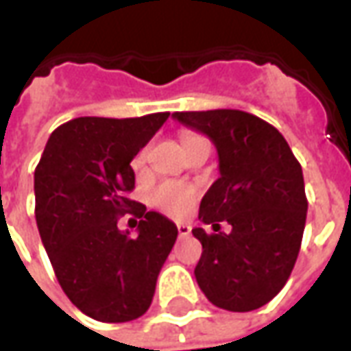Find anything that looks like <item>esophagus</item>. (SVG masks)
Segmentation results:
<instances>
[{
	"label": "esophagus",
	"instance_id": "obj_1",
	"mask_svg": "<svg viewBox=\"0 0 351 351\" xmlns=\"http://www.w3.org/2000/svg\"><path fill=\"white\" fill-rule=\"evenodd\" d=\"M178 235L180 237H190L191 235V228L188 223H178Z\"/></svg>",
	"mask_w": 351,
	"mask_h": 351
}]
</instances>
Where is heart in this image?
<instances>
[{
  "mask_svg": "<svg viewBox=\"0 0 351 351\" xmlns=\"http://www.w3.org/2000/svg\"><path fill=\"white\" fill-rule=\"evenodd\" d=\"M186 138H184V141H186ZM146 154H148L146 148L138 152L137 160H135V165H143V163H145ZM195 195H197L195 188H191L188 184L167 180V182L158 184L156 188L150 190V203H152L156 208H160L161 213L169 214V216H182V214L193 205Z\"/></svg>",
  "mask_w": 351,
  "mask_h": 351,
  "instance_id": "obj_1",
  "label": "heart"
}]
</instances>
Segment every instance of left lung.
Returning <instances> with one entry per match:
<instances>
[{
	"label": "left lung",
	"mask_w": 351,
	"mask_h": 351,
	"mask_svg": "<svg viewBox=\"0 0 351 351\" xmlns=\"http://www.w3.org/2000/svg\"><path fill=\"white\" fill-rule=\"evenodd\" d=\"M173 118L218 150L220 178L201 201L199 220L231 226V233L191 231L203 244L199 287L218 308H259L286 286L301 250L308 208L301 163L282 133L250 112L216 108Z\"/></svg>",
	"instance_id": "left-lung-1"
}]
</instances>
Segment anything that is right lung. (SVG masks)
Here are the masks:
<instances>
[{"instance_id": "add662e5", "label": "right lung", "mask_w": 351, "mask_h": 351, "mask_svg": "<svg viewBox=\"0 0 351 351\" xmlns=\"http://www.w3.org/2000/svg\"><path fill=\"white\" fill-rule=\"evenodd\" d=\"M167 118H75L50 135L35 169V220L52 269L69 301L97 322L143 316L175 246V223L128 197L131 160ZM123 213L139 220L135 237L117 229Z\"/></svg>"}]
</instances>
